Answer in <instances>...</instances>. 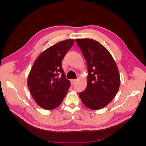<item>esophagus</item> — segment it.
I'll list each match as a JSON object with an SVG mask.
<instances>
[{
	"label": "esophagus",
	"instance_id": "1",
	"mask_svg": "<svg viewBox=\"0 0 146 146\" xmlns=\"http://www.w3.org/2000/svg\"><path fill=\"white\" fill-rule=\"evenodd\" d=\"M76 81H77L76 79H71V80H70V84H71L72 85H73L74 84V83L76 82Z\"/></svg>",
	"mask_w": 146,
	"mask_h": 146
}]
</instances>
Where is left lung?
<instances>
[{"label":"left lung","mask_w":146,"mask_h":146,"mask_svg":"<svg viewBox=\"0 0 146 146\" xmlns=\"http://www.w3.org/2000/svg\"><path fill=\"white\" fill-rule=\"evenodd\" d=\"M86 60L87 86L79 96L88 108L97 110L106 107L116 96L120 86L117 66L109 51L92 39H76Z\"/></svg>","instance_id":"1"}]
</instances>
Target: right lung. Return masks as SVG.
Returning a JSON list of instances; mask_svg holds the SVG:
<instances>
[{
    "instance_id": "obj_1",
    "label": "right lung",
    "mask_w": 146,
    "mask_h": 146,
    "mask_svg": "<svg viewBox=\"0 0 146 146\" xmlns=\"http://www.w3.org/2000/svg\"><path fill=\"white\" fill-rule=\"evenodd\" d=\"M74 43L72 39L60 41L47 48L35 61L27 85L39 107L55 109L62 102L70 85L61 67V60Z\"/></svg>"
}]
</instances>
